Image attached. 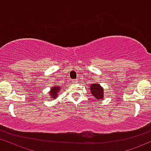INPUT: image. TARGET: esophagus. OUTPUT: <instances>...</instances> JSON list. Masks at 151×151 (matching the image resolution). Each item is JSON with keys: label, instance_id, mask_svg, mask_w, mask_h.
I'll return each mask as SVG.
<instances>
[{"label": "esophagus", "instance_id": "esophagus-1", "mask_svg": "<svg viewBox=\"0 0 151 151\" xmlns=\"http://www.w3.org/2000/svg\"><path fill=\"white\" fill-rule=\"evenodd\" d=\"M72 82H73V83H78V81H77V80H73Z\"/></svg>", "mask_w": 151, "mask_h": 151}]
</instances>
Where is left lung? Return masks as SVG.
Wrapping results in <instances>:
<instances>
[{"label":"left lung","instance_id":"left-lung-1","mask_svg":"<svg viewBox=\"0 0 151 151\" xmlns=\"http://www.w3.org/2000/svg\"><path fill=\"white\" fill-rule=\"evenodd\" d=\"M90 91L92 96L96 99L102 100L104 98V92H103L104 90L100 84L95 83L90 85Z\"/></svg>","mask_w":151,"mask_h":151}]
</instances>
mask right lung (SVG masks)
<instances>
[{
    "label": "right lung",
    "instance_id": "1",
    "mask_svg": "<svg viewBox=\"0 0 151 151\" xmlns=\"http://www.w3.org/2000/svg\"><path fill=\"white\" fill-rule=\"evenodd\" d=\"M60 89H61V86H54L50 88V91L48 92L50 100L55 99L58 97V93L60 92Z\"/></svg>",
    "mask_w": 151,
    "mask_h": 151
}]
</instances>
